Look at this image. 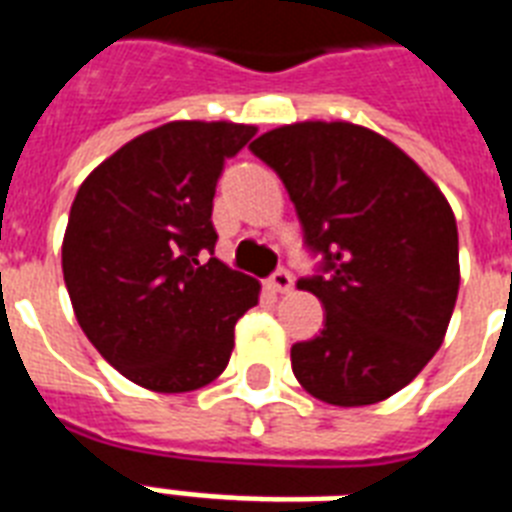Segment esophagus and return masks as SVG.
<instances>
[{
    "label": "esophagus",
    "instance_id": "1",
    "mask_svg": "<svg viewBox=\"0 0 512 512\" xmlns=\"http://www.w3.org/2000/svg\"><path fill=\"white\" fill-rule=\"evenodd\" d=\"M271 287L276 289V292H289V289H292V273H289L287 268H279V271L271 276Z\"/></svg>",
    "mask_w": 512,
    "mask_h": 512
}]
</instances>
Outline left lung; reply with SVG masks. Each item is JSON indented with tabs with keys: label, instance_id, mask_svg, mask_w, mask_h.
I'll use <instances>...</instances> for the list:
<instances>
[{
	"label": "left lung",
	"instance_id": "left-lung-1",
	"mask_svg": "<svg viewBox=\"0 0 512 512\" xmlns=\"http://www.w3.org/2000/svg\"><path fill=\"white\" fill-rule=\"evenodd\" d=\"M287 188L305 247L321 255L297 281L321 300L324 329L292 345V372L332 406L385 401L444 342L460 289L457 220L409 156L350 122H297L252 143Z\"/></svg>",
	"mask_w": 512,
	"mask_h": 512
}]
</instances>
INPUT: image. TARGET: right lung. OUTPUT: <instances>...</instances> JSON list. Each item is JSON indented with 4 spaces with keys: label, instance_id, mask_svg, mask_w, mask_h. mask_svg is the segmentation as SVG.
<instances>
[{
    "label": "right lung",
    "instance_id": "1",
    "mask_svg": "<svg viewBox=\"0 0 512 512\" xmlns=\"http://www.w3.org/2000/svg\"><path fill=\"white\" fill-rule=\"evenodd\" d=\"M233 122H170L87 175L63 236L76 321L140 388L188 393L223 374L260 284L215 255L212 199L225 159L255 138Z\"/></svg>",
    "mask_w": 512,
    "mask_h": 512
}]
</instances>
